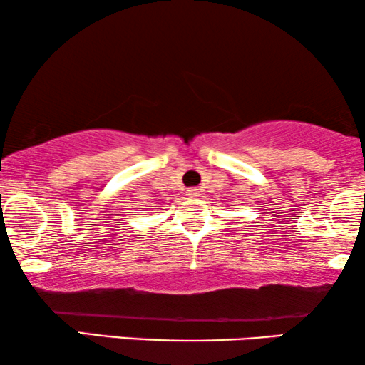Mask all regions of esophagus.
I'll return each instance as SVG.
<instances>
[{
  "mask_svg": "<svg viewBox=\"0 0 365 365\" xmlns=\"http://www.w3.org/2000/svg\"><path fill=\"white\" fill-rule=\"evenodd\" d=\"M187 196L191 197V199H196L199 196V191H197V189H194V187L187 189Z\"/></svg>",
  "mask_w": 365,
  "mask_h": 365,
  "instance_id": "esophagus-1",
  "label": "esophagus"
}]
</instances>
